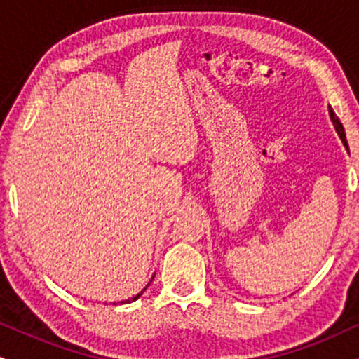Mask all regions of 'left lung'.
<instances>
[{
  "mask_svg": "<svg viewBox=\"0 0 359 359\" xmlns=\"http://www.w3.org/2000/svg\"><path fill=\"white\" fill-rule=\"evenodd\" d=\"M327 111H330V118H331V122H332V125H334V130L338 132V135H339V138H341V142H343V145L346 147V150H348V142H346V133H344V128H343V123L339 122V118L338 116H336V114L334 111H332V109L330 107V109H327Z\"/></svg>",
  "mask_w": 359,
  "mask_h": 359,
  "instance_id": "8db88e82",
  "label": "left lung"
}]
</instances>
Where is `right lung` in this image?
<instances>
[{
    "label": "right lung",
    "mask_w": 359,
    "mask_h": 359,
    "mask_svg": "<svg viewBox=\"0 0 359 359\" xmlns=\"http://www.w3.org/2000/svg\"><path fill=\"white\" fill-rule=\"evenodd\" d=\"M154 276H155V274H154ZM154 276H152V279H154ZM152 279H150V283H152ZM150 283H149V284H147V286H145L144 289H142V291H140V292H138V294H135V296H133V297H130V299H127V301H122V304H123V303H133V301H137V299H138V297H140L142 294H144V292H145V289L150 286ZM114 304H116V303H114Z\"/></svg>",
    "instance_id": "obj_1"
}]
</instances>
